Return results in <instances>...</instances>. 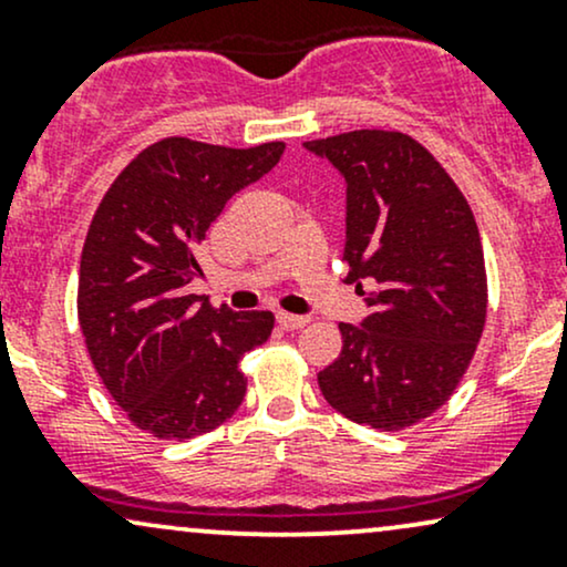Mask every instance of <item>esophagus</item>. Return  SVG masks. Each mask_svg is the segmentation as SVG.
I'll use <instances>...</instances> for the list:
<instances>
[{
  "mask_svg": "<svg viewBox=\"0 0 567 567\" xmlns=\"http://www.w3.org/2000/svg\"><path fill=\"white\" fill-rule=\"evenodd\" d=\"M277 322L282 330H301L309 324V317H301V315H288V311H279L277 315Z\"/></svg>",
  "mask_w": 567,
  "mask_h": 567,
  "instance_id": "34e87169",
  "label": "esophagus"
}]
</instances>
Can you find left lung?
<instances>
[{
    "label": "left lung",
    "mask_w": 567,
    "mask_h": 567,
    "mask_svg": "<svg viewBox=\"0 0 567 567\" xmlns=\"http://www.w3.org/2000/svg\"><path fill=\"white\" fill-rule=\"evenodd\" d=\"M347 178V282H373L370 315L341 322L343 347L317 381L354 424L400 432L445 405L487 315L474 213L432 154L396 130L306 141Z\"/></svg>",
    "instance_id": "obj_1"
}]
</instances>
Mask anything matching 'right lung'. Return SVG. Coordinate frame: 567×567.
Returning <instances> with one entry per match:
<instances>
[{"mask_svg": "<svg viewBox=\"0 0 567 567\" xmlns=\"http://www.w3.org/2000/svg\"><path fill=\"white\" fill-rule=\"evenodd\" d=\"M282 141L252 148L162 138L116 175L82 247L76 311L90 360L127 419L192 440L243 405L245 351L271 311H231L188 292L197 252L234 194L277 165Z\"/></svg>", "mask_w": 567, "mask_h": 567, "instance_id": "1", "label": "right lung"}]
</instances>
